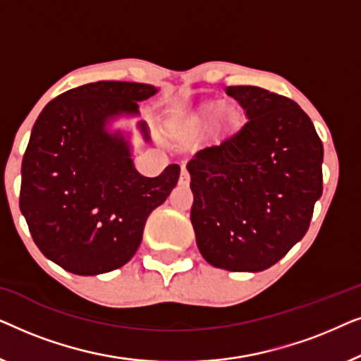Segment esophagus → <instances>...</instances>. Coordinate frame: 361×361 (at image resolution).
<instances>
[{"label": "esophagus", "instance_id": "esophagus-1", "mask_svg": "<svg viewBox=\"0 0 361 361\" xmlns=\"http://www.w3.org/2000/svg\"><path fill=\"white\" fill-rule=\"evenodd\" d=\"M179 182L182 185H189V182H190V176H189V172H187V169L184 166H182V171H180V179H179Z\"/></svg>", "mask_w": 361, "mask_h": 361}]
</instances>
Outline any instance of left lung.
Masks as SVG:
<instances>
[{
    "label": "left lung",
    "instance_id": "1",
    "mask_svg": "<svg viewBox=\"0 0 361 361\" xmlns=\"http://www.w3.org/2000/svg\"><path fill=\"white\" fill-rule=\"evenodd\" d=\"M225 92L246 120L187 164L190 221L207 263L258 273L307 233L322 195L324 146L290 98L251 85Z\"/></svg>",
    "mask_w": 361,
    "mask_h": 361
}]
</instances>
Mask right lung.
<instances>
[{"instance_id":"1","label":"right lung","mask_w":361,"mask_h":361,"mask_svg":"<svg viewBox=\"0 0 361 361\" xmlns=\"http://www.w3.org/2000/svg\"><path fill=\"white\" fill-rule=\"evenodd\" d=\"M156 93L136 82L87 83L49 102L34 123L19 209L37 248L68 273L95 276L126 264L147 216L179 180L177 164L141 176L130 142L106 128L113 118L137 115V102ZM137 126L149 141L146 123Z\"/></svg>"}]
</instances>
